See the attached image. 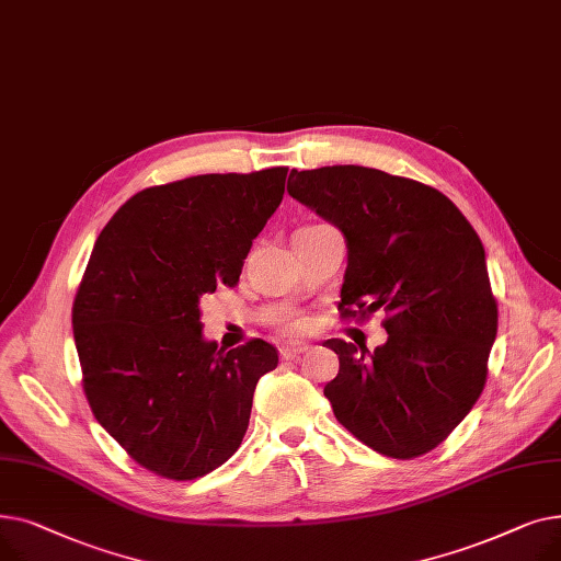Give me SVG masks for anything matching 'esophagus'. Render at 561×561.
I'll return each instance as SVG.
<instances>
[{
	"instance_id": "esophagus-1",
	"label": "esophagus",
	"mask_w": 561,
	"mask_h": 561,
	"mask_svg": "<svg viewBox=\"0 0 561 561\" xmlns=\"http://www.w3.org/2000/svg\"><path fill=\"white\" fill-rule=\"evenodd\" d=\"M309 347L305 345V343H290V345H282V359H286V362H293V359H298L302 352H307Z\"/></svg>"
}]
</instances>
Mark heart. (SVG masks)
<instances>
[{
	"instance_id": "heart-1",
	"label": "heart",
	"mask_w": 561,
	"mask_h": 561,
	"mask_svg": "<svg viewBox=\"0 0 561 561\" xmlns=\"http://www.w3.org/2000/svg\"><path fill=\"white\" fill-rule=\"evenodd\" d=\"M307 330V320L305 318H300V316H290V318H286V322H284V332H288V334H302Z\"/></svg>"
}]
</instances>
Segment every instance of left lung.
<instances>
[{"instance_id": "left-lung-1", "label": "left lung", "mask_w": 561, "mask_h": 561, "mask_svg": "<svg viewBox=\"0 0 561 561\" xmlns=\"http://www.w3.org/2000/svg\"><path fill=\"white\" fill-rule=\"evenodd\" d=\"M288 195L345 236L341 318L387 313L370 355L322 343L339 355L325 387L336 421L393 459L434 450L478 402L497 334L480 236L444 193L375 168L293 170Z\"/></svg>"}]
</instances>
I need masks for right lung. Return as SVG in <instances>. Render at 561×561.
Returning a JSON list of instances; mask_svg holds the SVG:
<instances>
[{"label": "right lung", "mask_w": 561, "mask_h": 561, "mask_svg": "<svg viewBox=\"0 0 561 561\" xmlns=\"http://www.w3.org/2000/svg\"><path fill=\"white\" fill-rule=\"evenodd\" d=\"M286 174L279 165L145 188L98 236L72 305L83 393L154 476L184 482L222 466L248 432L259 377L277 368L263 339L229 352L204 341L199 302L239 284Z\"/></svg>", "instance_id": "add662e5"}]
</instances>
